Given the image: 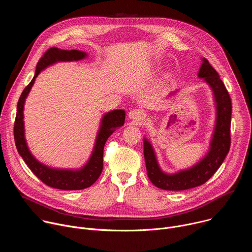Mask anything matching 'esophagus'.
Masks as SVG:
<instances>
[{
  "instance_id": "obj_1",
  "label": "esophagus",
  "mask_w": 252,
  "mask_h": 252,
  "mask_svg": "<svg viewBox=\"0 0 252 252\" xmlns=\"http://www.w3.org/2000/svg\"><path fill=\"white\" fill-rule=\"evenodd\" d=\"M128 117H129L130 120H132V121H134V122H137V123H140V122H142L143 120H145L146 115H145V113H143V112L140 111V110L133 109V110H131V111L128 113Z\"/></svg>"
}]
</instances>
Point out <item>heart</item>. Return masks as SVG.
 Segmentation results:
<instances>
[{
  "label": "heart",
  "mask_w": 252,
  "mask_h": 252,
  "mask_svg": "<svg viewBox=\"0 0 252 252\" xmlns=\"http://www.w3.org/2000/svg\"><path fill=\"white\" fill-rule=\"evenodd\" d=\"M153 69H154V70H157V69H158V66H155Z\"/></svg>",
  "instance_id": "heart-1"
}]
</instances>
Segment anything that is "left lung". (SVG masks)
Returning <instances> with one entry per match:
<instances>
[{"instance_id": "1", "label": "left lung", "mask_w": 252, "mask_h": 252, "mask_svg": "<svg viewBox=\"0 0 252 252\" xmlns=\"http://www.w3.org/2000/svg\"><path fill=\"white\" fill-rule=\"evenodd\" d=\"M201 61L197 76L210 87L217 107V119L209 149L207 154L191 167L174 173H166L159 167L152 143L147 137L143 138V155L149 178L157 188L161 189L185 190L203 185L220 168L229 152L231 99L218 71L206 59ZM176 92L177 90L169 94Z\"/></svg>"}]
</instances>
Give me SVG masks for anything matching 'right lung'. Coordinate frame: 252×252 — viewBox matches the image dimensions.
<instances>
[{
  "instance_id": "1",
  "label": "right lung",
  "mask_w": 252,
  "mask_h": 252,
  "mask_svg": "<svg viewBox=\"0 0 252 252\" xmlns=\"http://www.w3.org/2000/svg\"><path fill=\"white\" fill-rule=\"evenodd\" d=\"M87 53L77 50H61L58 48L49 49L40 59L35 68L32 80L23 91L17 105V116L14 126V137L17 150L30 167L41 181L54 189L63 190H80L90 188L95 183L102 170L103 147L113 132L124 126L126 120V112L124 110H115L103 115L100 121V126L96 134L94 147L88 162L79 169H61L52 168L35 158L30 152L26 137L24 126V105L26 98L33 86V83L42 70L58 62H74L81 61L87 58Z\"/></svg>"
}]
</instances>
